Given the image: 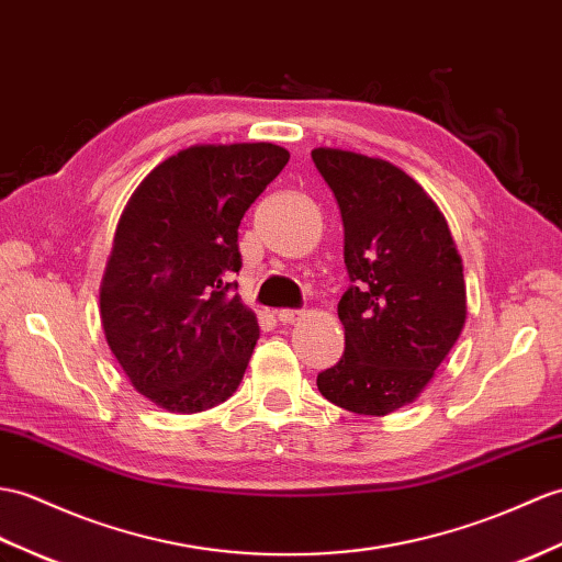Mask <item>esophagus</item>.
<instances>
[{"mask_svg":"<svg viewBox=\"0 0 562 562\" xmlns=\"http://www.w3.org/2000/svg\"><path fill=\"white\" fill-rule=\"evenodd\" d=\"M304 318V311L302 308H280L278 311V321L280 323H296V321H302Z\"/></svg>","mask_w":562,"mask_h":562,"instance_id":"1","label":"esophagus"}]
</instances>
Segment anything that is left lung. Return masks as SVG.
Masks as SVG:
<instances>
[{
  "mask_svg": "<svg viewBox=\"0 0 562 562\" xmlns=\"http://www.w3.org/2000/svg\"><path fill=\"white\" fill-rule=\"evenodd\" d=\"M345 225V355L318 373L337 407L385 416L419 397L464 328L462 258L438 205L400 167L316 148Z\"/></svg>",
  "mask_w": 562,
  "mask_h": 562,
  "instance_id": "obj_1",
  "label": "left lung"
}]
</instances>
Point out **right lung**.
<instances>
[{"label":"right lung","instance_id":"1","mask_svg":"<svg viewBox=\"0 0 562 562\" xmlns=\"http://www.w3.org/2000/svg\"><path fill=\"white\" fill-rule=\"evenodd\" d=\"M290 160L272 143L191 146L140 181L116 225L100 316L128 381L195 414L239 387L258 323L234 294L244 213Z\"/></svg>","mask_w":562,"mask_h":562}]
</instances>
